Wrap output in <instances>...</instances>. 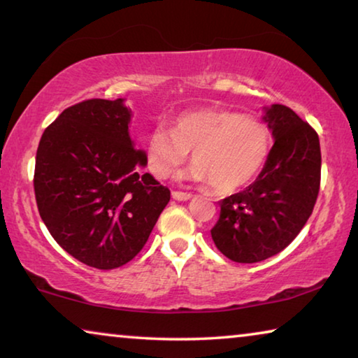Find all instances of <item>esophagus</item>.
Here are the masks:
<instances>
[{
	"instance_id": "1",
	"label": "esophagus",
	"mask_w": 358,
	"mask_h": 358,
	"mask_svg": "<svg viewBox=\"0 0 358 358\" xmlns=\"http://www.w3.org/2000/svg\"><path fill=\"white\" fill-rule=\"evenodd\" d=\"M172 197L175 201H189L192 197V194L189 192H183V191H172Z\"/></svg>"
}]
</instances>
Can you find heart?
Listing matches in <instances>:
<instances>
[{
	"label": "heart",
	"instance_id": "heart-1",
	"mask_svg": "<svg viewBox=\"0 0 358 358\" xmlns=\"http://www.w3.org/2000/svg\"><path fill=\"white\" fill-rule=\"evenodd\" d=\"M271 150V132L262 120L227 108L180 115L173 129L157 126L147 142V166L164 180L192 153L189 178L216 194L243 189L262 171Z\"/></svg>",
	"mask_w": 358,
	"mask_h": 358
}]
</instances>
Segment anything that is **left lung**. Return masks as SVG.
Returning a JSON list of instances; mask_svg holds the SVG:
<instances>
[{
	"label": "left lung",
	"instance_id": "1",
	"mask_svg": "<svg viewBox=\"0 0 358 358\" xmlns=\"http://www.w3.org/2000/svg\"><path fill=\"white\" fill-rule=\"evenodd\" d=\"M275 143L257 180L220 202L211 238L224 256L254 264L281 252L310 220L320 187L319 136L292 108L265 113Z\"/></svg>",
	"mask_w": 358,
	"mask_h": 358
}]
</instances>
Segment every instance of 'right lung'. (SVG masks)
<instances>
[{"mask_svg": "<svg viewBox=\"0 0 358 358\" xmlns=\"http://www.w3.org/2000/svg\"><path fill=\"white\" fill-rule=\"evenodd\" d=\"M123 99H87L47 126L34 167L39 215L57 243L82 264L113 270L147 243L171 191L143 173Z\"/></svg>", "mask_w": 358, "mask_h": 358, "instance_id": "obj_1", "label": "right lung"}]
</instances>
